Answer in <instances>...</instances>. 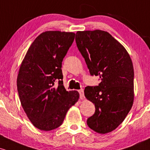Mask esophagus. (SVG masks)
<instances>
[{"mask_svg":"<svg viewBox=\"0 0 150 150\" xmlns=\"http://www.w3.org/2000/svg\"><path fill=\"white\" fill-rule=\"evenodd\" d=\"M79 94H80V99H83L84 98V90L83 89H81L80 90H78Z\"/></svg>","mask_w":150,"mask_h":150,"instance_id":"obj_1","label":"esophagus"}]
</instances>
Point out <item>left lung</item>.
Instances as JSON below:
<instances>
[{
	"mask_svg": "<svg viewBox=\"0 0 150 150\" xmlns=\"http://www.w3.org/2000/svg\"><path fill=\"white\" fill-rule=\"evenodd\" d=\"M77 49L92 76H99L98 86H87L85 95L95 106L87 118L88 126L105 134L124 120L134 99V70L130 56L116 39L101 30L77 32Z\"/></svg>",
	"mask_w": 150,
	"mask_h": 150,
	"instance_id": "8db88e82",
	"label": "left lung"
}]
</instances>
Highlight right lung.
<instances>
[{
  "label": "right lung",
  "instance_id": "add662e5",
  "mask_svg": "<svg viewBox=\"0 0 150 150\" xmlns=\"http://www.w3.org/2000/svg\"><path fill=\"white\" fill-rule=\"evenodd\" d=\"M75 35L43 32L30 46L20 68L17 87L20 102L32 124L41 130L61 125L67 111L79 99L77 91L65 90L61 69Z\"/></svg>",
  "mask_w": 150,
  "mask_h": 150
}]
</instances>
